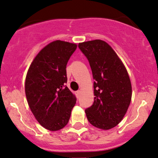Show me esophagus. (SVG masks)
<instances>
[{
    "label": "esophagus",
    "mask_w": 158,
    "mask_h": 158,
    "mask_svg": "<svg viewBox=\"0 0 158 158\" xmlns=\"http://www.w3.org/2000/svg\"><path fill=\"white\" fill-rule=\"evenodd\" d=\"M81 94V90H77L76 91V95H77V97H79V96H80Z\"/></svg>",
    "instance_id": "34e87169"
}]
</instances>
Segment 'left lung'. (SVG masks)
I'll list each match as a JSON object with an SVG mask.
<instances>
[{
    "label": "left lung",
    "mask_w": 158,
    "mask_h": 158,
    "mask_svg": "<svg viewBox=\"0 0 158 158\" xmlns=\"http://www.w3.org/2000/svg\"><path fill=\"white\" fill-rule=\"evenodd\" d=\"M79 48L89 61L95 80L94 102L85 110L87 120L101 130H110L122 121L132 99L128 72L105 41L80 43Z\"/></svg>",
    "instance_id": "1"
}]
</instances>
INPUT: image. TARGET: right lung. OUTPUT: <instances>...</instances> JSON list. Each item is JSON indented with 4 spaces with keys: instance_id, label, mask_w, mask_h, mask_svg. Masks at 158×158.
I'll return each mask as SVG.
<instances>
[{
    "instance_id": "obj_1",
    "label": "right lung",
    "mask_w": 158,
    "mask_h": 158,
    "mask_svg": "<svg viewBox=\"0 0 158 158\" xmlns=\"http://www.w3.org/2000/svg\"><path fill=\"white\" fill-rule=\"evenodd\" d=\"M77 48L76 43L51 42L30 64L25 92L31 111L41 126L57 131L67 125L77 98L68 87L66 65Z\"/></svg>"
}]
</instances>
